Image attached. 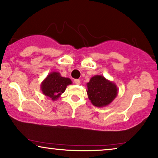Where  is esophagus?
Wrapping results in <instances>:
<instances>
[{
	"label": "esophagus",
	"instance_id": "obj_1",
	"mask_svg": "<svg viewBox=\"0 0 158 158\" xmlns=\"http://www.w3.org/2000/svg\"><path fill=\"white\" fill-rule=\"evenodd\" d=\"M74 82H75V83L76 84V85H80V84H81V81H80L79 79L74 80Z\"/></svg>",
	"mask_w": 158,
	"mask_h": 158
}]
</instances>
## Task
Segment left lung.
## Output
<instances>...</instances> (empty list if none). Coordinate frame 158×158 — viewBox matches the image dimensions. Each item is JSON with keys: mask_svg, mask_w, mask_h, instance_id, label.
Listing matches in <instances>:
<instances>
[{"mask_svg": "<svg viewBox=\"0 0 158 158\" xmlns=\"http://www.w3.org/2000/svg\"><path fill=\"white\" fill-rule=\"evenodd\" d=\"M87 94L91 103L96 106H104L110 104L118 94L116 85L102 75L91 77L87 83Z\"/></svg>", "mask_w": 158, "mask_h": 158, "instance_id": "8db88e82", "label": "left lung"}]
</instances>
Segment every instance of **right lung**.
Here are the masks:
<instances>
[{
    "label": "right lung",
    "instance_id": "1",
    "mask_svg": "<svg viewBox=\"0 0 158 158\" xmlns=\"http://www.w3.org/2000/svg\"><path fill=\"white\" fill-rule=\"evenodd\" d=\"M72 84V81L67 77H61L56 72L49 74L41 85V90L45 95L52 100L57 99L64 93L67 85Z\"/></svg>",
    "mask_w": 158,
    "mask_h": 158
}]
</instances>
